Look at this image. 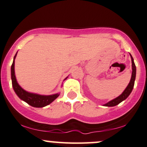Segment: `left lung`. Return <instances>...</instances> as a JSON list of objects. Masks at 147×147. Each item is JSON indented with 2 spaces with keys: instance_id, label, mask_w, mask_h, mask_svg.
Segmentation results:
<instances>
[{
  "instance_id": "1",
  "label": "left lung",
  "mask_w": 147,
  "mask_h": 147,
  "mask_svg": "<svg viewBox=\"0 0 147 147\" xmlns=\"http://www.w3.org/2000/svg\"><path fill=\"white\" fill-rule=\"evenodd\" d=\"M131 55V54H130ZM131 61H132V76H131V81H130L129 85L128 86L126 87V88L124 90V92H122V94L121 95H119V97H117V98L113 99L112 101L111 102H108L107 104H106L105 105L106 106H115L117 104H119V103L122 102V101H124V99H126L129 97V95L131 94V91H132L133 86H134V83H135V79H136V65H135L134 61H133V59L132 56L131 55Z\"/></svg>"
}]
</instances>
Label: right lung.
<instances>
[{
	"mask_svg": "<svg viewBox=\"0 0 147 147\" xmlns=\"http://www.w3.org/2000/svg\"><path fill=\"white\" fill-rule=\"evenodd\" d=\"M16 54L14 57V61H13L12 65L11 67V82H12L13 88L16 93V95L18 96L20 99L22 100L25 101V102L28 103L30 106L36 108H42L44 106L48 105L50 103L53 102L55 99H57L59 97V94H55L52 95H40L37 94L30 93V92H27L25 90H23L22 88L18 85V84L16 82V77H15L14 72V59L16 58Z\"/></svg>",
	"mask_w": 147,
	"mask_h": 147,
	"instance_id": "right-lung-1",
	"label": "right lung"
}]
</instances>
